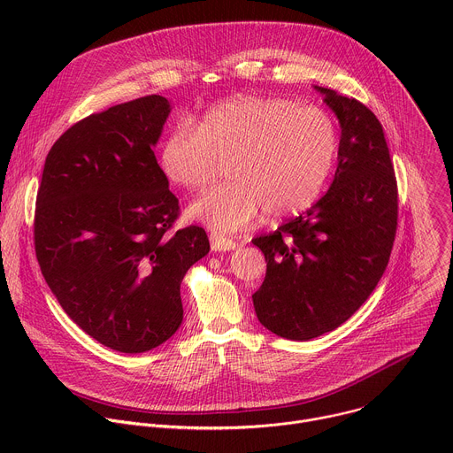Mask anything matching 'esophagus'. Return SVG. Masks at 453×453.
<instances>
[{"label": "esophagus", "instance_id": "obj_1", "mask_svg": "<svg viewBox=\"0 0 453 453\" xmlns=\"http://www.w3.org/2000/svg\"><path fill=\"white\" fill-rule=\"evenodd\" d=\"M210 240H211V250H215V252L233 250V249L238 247V243H236L234 240H229V238H226V236H222V234H217V233H213V234L210 236Z\"/></svg>", "mask_w": 453, "mask_h": 453}]
</instances>
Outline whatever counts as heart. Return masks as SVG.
Masks as SVG:
<instances>
[{"instance_id":"1","label":"heart","mask_w":453,"mask_h":453,"mask_svg":"<svg viewBox=\"0 0 453 453\" xmlns=\"http://www.w3.org/2000/svg\"><path fill=\"white\" fill-rule=\"evenodd\" d=\"M339 152L335 119L287 98L238 95L208 109L197 127L177 123L159 166L177 188L203 191L226 165L229 182L193 203L188 215L217 233L247 227L264 210L274 219L310 208Z\"/></svg>"}]
</instances>
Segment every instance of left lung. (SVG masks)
Wrapping results in <instances>:
<instances>
[{"mask_svg":"<svg viewBox=\"0 0 453 453\" xmlns=\"http://www.w3.org/2000/svg\"><path fill=\"white\" fill-rule=\"evenodd\" d=\"M341 123L330 189L274 233L252 238L267 273L252 294L273 334L310 341L339 328L376 288L393 250L398 186L383 128L371 109L319 88Z\"/></svg>","mask_w":453,"mask_h":453,"instance_id":"left-lung-1","label":"left lung"}]
</instances>
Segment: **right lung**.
<instances>
[{"instance_id":"right-lung-1","label":"right lung","mask_w":453,"mask_h":453,"mask_svg":"<svg viewBox=\"0 0 453 453\" xmlns=\"http://www.w3.org/2000/svg\"><path fill=\"white\" fill-rule=\"evenodd\" d=\"M170 102L149 95L72 125L50 149L34 243L57 301L89 337L121 353L168 341L180 283L210 252L203 227L170 233L179 201L154 156Z\"/></svg>"}]
</instances>
